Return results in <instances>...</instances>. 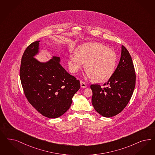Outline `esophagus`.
<instances>
[{"label": "esophagus", "instance_id": "obj_1", "mask_svg": "<svg viewBox=\"0 0 155 155\" xmlns=\"http://www.w3.org/2000/svg\"><path fill=\"white\" fill-rule=\"evenodd\" d=\"M80 86H81V87L83 88H85L87 87L86 84H85V83H84L83 81H82V80H80Z\"/></svg>", "mask_w": 155, "mask_h": 155}]
</instances>
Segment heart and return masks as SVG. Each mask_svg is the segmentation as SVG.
<instances>
[{"instance_id":"heart-1","label":"heart","mask_w":155,"mask_h":155,"mask_svg":"<svg viewBox=\"0 0 155 155\" xmlns=\"http://www.w3.org/2000/svg\"><path fill=\"white\" fill-rule=\"evenodd\" d=\"M117 56L113 50L98 43L80 45L76 52L70 55L68 65L71 71L77 73L85 63V77L96 82L109 80L115 72Z\"/></svg>"}]
</instances>
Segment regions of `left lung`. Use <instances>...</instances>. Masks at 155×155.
<instances>
[{
    "mask_svg": "<svg viewBox=\"0 0 155 155\" xmlns=\"http://www.w3.org/2000/svg\"><path fill=\"white\" fill-rule=\"evenodd\" d=\"M136 83L135 68L131 56L121 45L119 64L104 87L92 84V104L100 115L110 117L119 114L128 104L133 94Z\"/></svg>",
    "mask_w": 155,
    "mask_h": 155,
    "instance_id": "8db88e82",
    "label": "left lung"
}]
</instances>
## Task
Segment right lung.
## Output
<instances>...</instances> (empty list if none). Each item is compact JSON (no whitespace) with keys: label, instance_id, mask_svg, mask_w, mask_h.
Here are the masks:
<instances>
[{"label":"right lung","instance_id":"obj_1","mask_svg":"<svg viewBox=\"0 0 155 155\" xmlns=\"http://www.w3.org/2000/svg\"><path fill=\"white\" fill-rule=\"evenodd\" d=\"M40 40L31 43L21 61L20 78L25 97L44 116L54 119L70 108L72 97L80 89V81L60 64V58L53 56L47 61L35 58L40 52Z\"/></svg>","mask_w":155,"mask_h":155}]
</instances>
